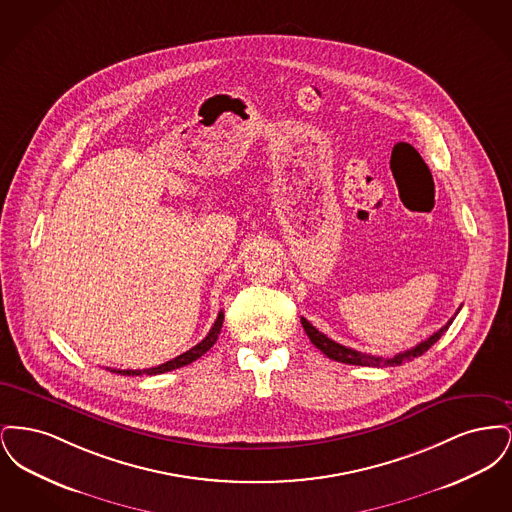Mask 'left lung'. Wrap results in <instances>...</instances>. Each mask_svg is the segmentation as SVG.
Here are the masks:
<instances>
[{
  "label": "left lung",
  "mask_w": 512,
  "mask_h": 512,
  "mask_svg": "<svg viewBox=\"0 0 512 512\" xmlns=\"http://www.w3.org/2000/svg\"><path fill=\"white\" fill-rule=\"evenodd\" d=\"M461 311V309H459ZM455 320V317L451 318L443 328H439L436 334H432L428 340L420 341L418 345H414L413 349L409 351H403L395 357H376V355H368V353H361V351H355L351 347H345L338 341L330 340L326 334L318 332L317 328L307 320V318L301 317V324L309 336V340L315 343V347L320 349L328 359L332 361H338V363H345V365H357V366H397L403 365L405 361H413L414 357H420L422 353H426L436 341L447 332V328L451 326V322Z\"/></svg>",
  "instance_id": "left-lung-1"
}]
</instances>
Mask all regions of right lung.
Listing matches in <instances>:
<instances>
[{"instance_id": "1", "label": "right lung", "mask_w": 512, "mask_h": 512, "mask_svg": "<svg viewBox=\"0 0 512 512\" xmlns=\"http://www.w3.org/2000/svg\"><path fill=\"white\" fill-rule=\"evenodd\" d=\"M222 320H224V313L220 311L219 317H217L215 324H213V328L209 330V334H207L203 340L199 341L197 345H194L190 351H186V353L174 357L171 361H167L165 365L144 368V370H117V368H111V372H117V374H122V376H142V374L153 376V374H163V372H169V370H174V368L190 365V363H194L195 359H199L201 355H205V353L215 345V341L219 340Z\"/></svg>"}]
</instances>
